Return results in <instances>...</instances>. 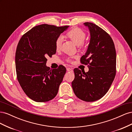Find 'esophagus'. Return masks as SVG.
I'll return each instance as SVG.
<instances>
[{"label":"esophagus","instance_id":"obj_1","mask_svg":"<svg viewBox=\"0 0 132 132\" xmlns=\"http://www.w3.org/2000/svg\"><path fill=\"white\" fill-rule=\"evenodd\" d=\"M67 70L68 71H70V72H72V71H73V69H71V68H67Z\"/></svg>","mask_w":132,"mask_h":132}]
</instances>
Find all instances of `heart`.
I'll return each mask as SVG.
<instances>
[{
    "mask_svg": "<svg viewBox=\"0 0 132 132\" xmlns=\"http://www.w3.org/2000/svg\"><path fill=\"white\" fill-rule=\"evenodd\" d=\"M67 37H68L71 41H72L76 45L82 46V43L85 41L86 37V33L78 27L73 28V29L68 32L66 34ZM62 43V37H58L55 43V50L59 51L61 49Z\"/></svg>",
    "mask_w": 132,
    "mask_h": 132,
    "instance_id": "b5f03b06",
    "label": "heart"
}]
</instances>
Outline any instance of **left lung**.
Returning a JSON list of instances; mask_svg holds the SVG:
<instances>
[{"mask_svg":"<svg viewBox=\"0 0 132 132\" xmlns=\"http://www.w3.org/2000/svg\"><path fill=\"white\" fill-rule=\"evenodd\" d=\"M89 28L90 40L85 55L80 59L89 71L74 69L71 82L74 94L81 100L93 102L101 98L109 91L116 73V52L112 39L101 27L91 22Z\"/></svg>","mask_w":132,"mask_h":132,"instance_id":"obj_1","label":"left lung"}]
</instances>
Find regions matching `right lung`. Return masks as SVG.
Returning a JSON list of instances; mask_svg holds the SVG:
<instances>
[{
	"label": "right lung",
	"instance_id": "add662e5",
	"mask_svg": "<svg viewBox=\"0 0 132 132\" xmlns=\"http://www.w3.org/2000/svg\"><path fill=\"white\" fill-rule=\"evenodd\" d=\"M68 27L38 25L23 35L18 43L15 53L18 80L26 95L36 102L49 101L58 93L66 68L60 65L51 69L46 65L47 58L56 53L55 41Z\"/></svg>",
	"mask_w": 132,
	"mask_h": 132
}]
</instances>
